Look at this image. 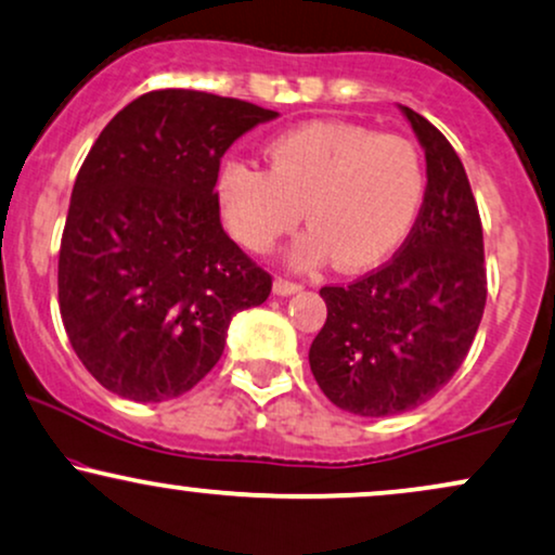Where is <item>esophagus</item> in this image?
I'll return each instance as SVG.
<instances>
[{"label": "esophagus", "instance_id": "esophagus-1", "mask_svg": "<svg viewBox=\"0 0 555 555\" xmlns=\"http://www.w3.org/2000/svg\"><path fill=\"white\" fill-rule=\"evenodd\" d=\"M297 292H302V284H297V282H286V279H273V295H279V297H292V295H297Z\"/></svg>", "mask_w": 555, "mask_h": 555}]
</instances>
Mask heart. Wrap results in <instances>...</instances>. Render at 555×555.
<instances>
[{
	"instance_id": "obj_1",
	"label": "heart",
	"mask_w": 555,
	"mask_h": 555,
	"mask_svg": "<svg viewBox=\"0 0 555 555\" xmlns=\"http://www.w3.org/2000/svg\"><path fill=\"white\" fill-rule=\"evenodd\" d=\"M269 170L227 163L219 198L227 227L263 253L299 219L310 230L289 253L292 269L338 260L370 269L392 256L416 224L426 176L416 144L344 121L305 124L266 146Z\"/></svg>"
}]
</instances>
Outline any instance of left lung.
Masks as SVG:
<instances>
[{
  "label": "left lung",
  "mask_w": 555,
  "mask_h": 555,
  "mask_svg": "<svg viewBox=\"0 0 555 555\" xmlns=\"http://www.w3.org/2000/svg\"><path fill=\"white\" fill-rule=\"evenodd\" d=\"M398 108L426 157L422 211L390 263L320 289L328 318L310 346L325 398L372 418L437 396L468 357L486 307L483 230L463 163L437 126Z\"/></svg>",
  "instance_id": "obj_1"
}]
</instances>
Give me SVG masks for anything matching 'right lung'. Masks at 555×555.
<instances>
[{
	"label": "right lung",
	"mask_w": 555,
	"mask_h": 555,
	"mask_svg": "<svg viewBox=\"0 0 555 555\" xmlns=\"http://www.w3.org/2000/svg\"><path fill=\"white\" fill-rule=\"evenodd\" d=\"M279 113L198 90L146 92L100 131L72 191L59 310L100 385L137 403L189 392L222 357L271 276L232 243L219 159Z\"/></svg>",
	"instance_id": "obj_1"
}]
</instances>
